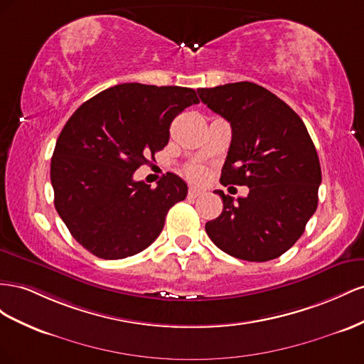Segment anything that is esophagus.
I'll return each instance as SVG.
<instances>
[{
    "instance_id": "1",
    "label": "esophagus",
    "mask_w": 364,
    "mask_h": 364,
    "mask_svg": "<svg viewBox=\"0 0 364 364\" xmlns=\"http://www.w3.org/2000/svg\"><path fill=\"white\" fill-rule=\"evenodd\" d=\"M203 195V191H200V189H196V188H191L189 189V192H188V196L189 198H198V196H201Z\"/></svg>"
}]
</instances>
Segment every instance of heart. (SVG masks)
<instances>
[{"label":"heart","mask_w":364,"mask_h":364,"mask_svg":"<svg viewBox=\"0 0 364 364\" xmlns=\"http://www.w3.org/2000/svg\"><path fill=\"white\" fill-rule=\"evenodd\" d=\"M186 175H188L192 181H201L204 178L205 171L201 166H191V168L186 169Z\"/></svg>","instance_id":"heart-1"}]
</instances>
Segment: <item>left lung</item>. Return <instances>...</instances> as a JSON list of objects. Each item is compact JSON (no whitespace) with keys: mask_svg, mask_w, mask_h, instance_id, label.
<instances>
[{"mask_svg":"<svg viewBox=\"0 0 364 364\" xmlns=\"http://www.w3.org/2000/svg\"><path fill=\"white\" fill-rule=\"evenodd\" d=\"M198 95L232 127L221 184L247 186L225 195L205 232L223 252L250 262L284 255L302 233L318 201L321 169L305 123L272 91L253 82L201 88Z\"/></svg>","mask_w":364,"mask_h":364,"instance_id":"1","label":"left lung"}]
</instances>
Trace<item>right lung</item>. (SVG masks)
I'll return each instance as SVG.
<instances>
[{"label":"right lung","instance_id":"1","mask_svg":"<svg viewBox=\"0 0 364 364\" xmlns=\"http://www.w3.org/2000/svg\"><path fill=\"white\" fill-rule=\"evenodd\" d=\"M198 102L192 88L134 82L99 92L68 119L50 178L59 216L90 253L112 261L157 240L188 184L168 173L152 189L132 175L168 144L172 120Z\"/></svg>","mask_w":364,"mask_h":364}]
</instances>
